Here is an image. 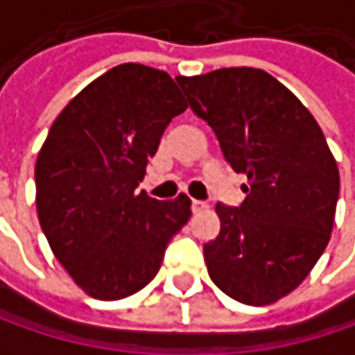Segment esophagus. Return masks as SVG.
<instances>
[{
    "mask_svg": "<svg viewBox=\"0 0 355 355\" xmlns=\"http://www.w3.org/2000/svg\"><path fill=\"white\" fill-rule=\"evenodd\" d=\"M191 209H193V214H201V211L207 209V203L205 201H199V199H193L191 201Z\"/></svg>",
    "mask_w": 355,
    "mask_h": 355,
    "instance_id": "34e87169",
    "label": "esophagus"
}]
</instances>
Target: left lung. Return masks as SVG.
I'll list each match as a JSON object with an SVG mask.
<instances>
[{"mask_svg": "<svg viewBox=\"0 0 355 355\" xmlns=\"http://www.w3.org/2000/svg\"><path fill=\"white\" fill-rule=\"evenodd\" d=\"M177 82L224 158L247 177L241 207L216 205L220 234L203 247L207 273L243 304H273L304 282L329 245L337 162L311 110L267 71L224 67Z\"/></svg>", "mask_w": 355, "mask_h": 355, "instance_id": "left-lung-1", "label": "left lung"}]
</instances>
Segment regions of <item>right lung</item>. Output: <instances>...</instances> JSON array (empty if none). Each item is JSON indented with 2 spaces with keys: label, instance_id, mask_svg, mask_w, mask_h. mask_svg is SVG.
<instances>
[{
  "label": "right lung",
  "instance_id": "right-lung-1",
  "mask_svg": "<svg viewBox=\"0 0 355 355\" xmlns=\"http://www.w3.org/2000/svg\"><path fill=\"white\" fill-rule=\"evenodd\" d=\"M187 110L175 80L123 63L90 82L49 129L35 166L36 211L57 261L96 300H121L158 273L191 199L137 193L173 116Z\"/></svg>",
  "mask_w": 355,
  "mask_h": 355
}]
</instances>
